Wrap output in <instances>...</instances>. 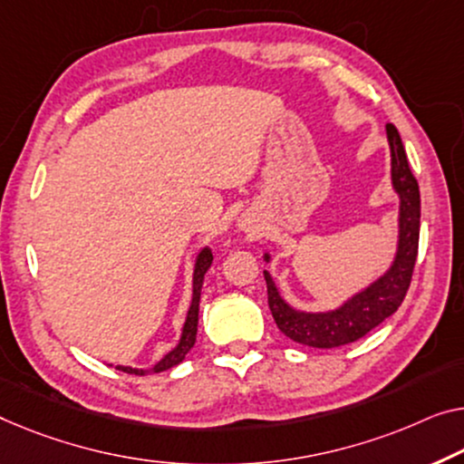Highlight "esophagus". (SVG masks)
I'll list each match as a JSON object with an SVG mask.
<instances>
[{
	"instance_id": "1",
	"label": "esophagus",
	"mask_w": 464,
	"mask_h": 464,
	"mask_svg": "<svg viewBox=\"0 0 464 464\" xmlns=\"http://www.w3.org/2000/svg\"><path fill=\"white\" fill-rule=\"evenodd\" d=\"M239 227H241V229H244L247 235H256V233H258V227H256L254 220L247 218V217H244V218L239 220Z\"/></svg>"
}]
</instances>
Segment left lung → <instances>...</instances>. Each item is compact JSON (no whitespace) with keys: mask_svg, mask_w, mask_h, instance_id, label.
<instances>
[{"mask_svg":"<svg viewBox=\"0 0 464 464\" xmlns=\"http://www.w3.org/2000/svg\"><path fill=\"white\" fill-rule=\"evenodd\" d=\"M385 130L392 150V183L400 193V246L396 260L390 271L371 287L345 302L342 308L323 314L300 313L287 306L276 292L271 275L265 271L268 308H271L276 327L289 340L310 345V348H337V345L352 343L382 324L404 302L419 254L420 196L398 129L387 124Z\"/></svg>","mask_w":464,"mask_h":464,"instance_id":"obj_1","label":"left lung"}]
</instances>
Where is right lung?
I'll use <instances>...</instances> for the list:
<instances>
[{
    "mask_svg": "<svg viewBox=\"0 0 464 464\" xmlns=\"http://www.w3.org/2000/svg\"><path fill=\"white\" fill-rule=\"evenodd\" d=\"M212 265V252L208 247H204L202 252H199L198 260H196V271H193V298H191V306H189V313H188V321L183 324V335H181V342L172 352H169L160 362L156 366H151L150 371H143V369H130V366H116V369L122 371V372H129V375H145V372H160L166 369H172V366H177L179 362H183V358L188 352L193 348V343H196V335H198V313H199V294H202V283H204V275L208 271Z\"/></svg>",
    "mask_w": 464,
    "mask_h": 464,
    "instance_id": "1",
    "label": "right lung"
}]
</instances>
